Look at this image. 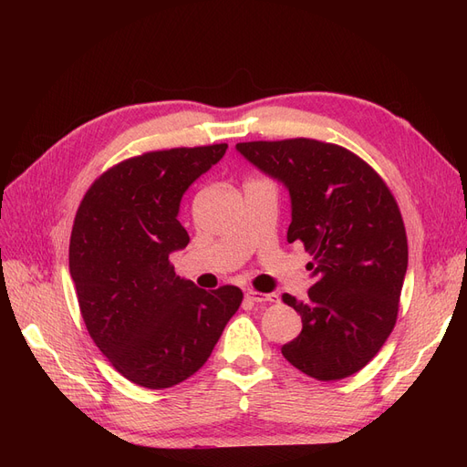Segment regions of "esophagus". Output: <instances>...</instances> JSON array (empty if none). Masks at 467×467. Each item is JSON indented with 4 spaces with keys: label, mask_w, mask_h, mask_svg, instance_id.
Masks as SVG:
<instances>
[{
    "label": "esophagus",
    "mask_w": 467,
    "mask_h": 467,
    "mask_svg": "<svg viewBox=\"0 0 467 467\" xmlns=\"http://www.w3.org/2000/svg\"><path fill=\"white\" fill-rule=\"evenodd\" d=\"M245 298H247L249 302H255V304L278 302V296H276V294H263V292H255V290H247V292H245Z\"/></svg>",
    "instance_id": "34e87169"
}]
</instances>
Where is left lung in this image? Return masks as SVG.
<instances>
[{
  "label": "left lung",
  "mask_w": 467,
  "mask_h": 467,
  "mask_svg": "<svg viewBox=\"0 0 467 467\" xmlns=\"http://www.w3.org/2000/svg\"><path fill=\"white\" fill-rule=\"evenodd\" d=\"M235 150L290 192L288 244L314 261L307 300L282 294L302 316V333L282 357L316 379L362 370L384 347L407 273L401 212L386 182L352 151L319 140L242 142Z\"/></svg>",
  "instance_id": "1"
}]
</instances>
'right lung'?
<instances>
[{"mask_svg":"<svg viewBox=\"0 0 467 467\" xmlns=\"http://www.w3.org/2000/svg\"><path fill=\"white\" fill-rule=\"evenodd\" d=\"M225 150L130 158L99 177L78 208L69 275L83 321L109 362L142 388H171L202 368L244 300L237 286H194L169 263L189 244L177 218L182 194Z\"/></svg>","mask_w":467,"mask_h":467,"instance_id":"right-lung-1","label":"right lung"}]
</instances>
